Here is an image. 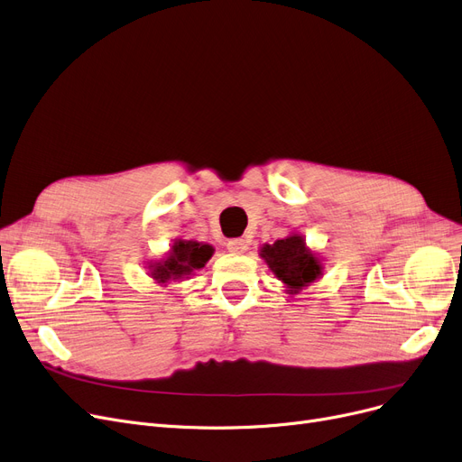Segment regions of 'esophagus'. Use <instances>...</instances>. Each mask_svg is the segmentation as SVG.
<instances>
[{
  "mask_svg": "<svg viewBox=\"0 0 462 462\" xmlns=\"http://www.w3.org/2000/svg\"><path fill=\"white\" fill-rule=\"evenodd\" d=\"M227 250L231 254H245L248 250V240L246 238H231L227 243Z\"/></svg>",
  "mask_w": 462,
  "mask_h": 462,
  "instance_id": "obj_1",
  "label": "esophagus"
}]
</instances>
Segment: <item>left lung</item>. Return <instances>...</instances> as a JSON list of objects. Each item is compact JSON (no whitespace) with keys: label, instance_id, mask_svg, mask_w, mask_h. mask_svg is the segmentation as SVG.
<instances>
[{"label":"left lung","instance_id":"left-lung-1","mask_svg":"<svg viewBox=\"0 0 462 462\" xmlns=\"http://www.w3.org/2000/svg\"><path fill=\"white\" fill-rule=\"evenodd\" d=\"M259 255L265 259L271 273L285 285L290 295L299 293L300 290L323 276V259L314 254L306 240L299 233L276 240L274 245H263Z\"/></svg>","mask_w":462,"mask_h":462}]
</instances>
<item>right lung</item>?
Returning a JSON list of instances; mask_svg holds the SVG:
<instances>
[{
    "label": "right lung",
    "instance_id": "right-lung-1",
    "mask_svg": "<svg viewBox=\"0 0 462 462\" xmlns=\"http://www.w3.org/2000/svg\"><path fill=\"white\" fill-rule=\"evenodd\" d=\"M214 248L197 240H182L174 238L171 250L165 257L148 263V274L160 285H167L171 282L189 278L195 271L207 265L212 257Z\"/></svg>",
    "mask_w": 462,
    "mask_h": 462
}]
</instances>
